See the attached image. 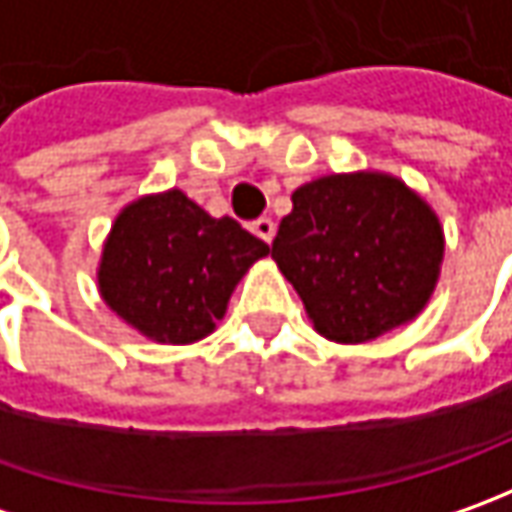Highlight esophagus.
Instances as JSON below:
<instances>
[{"mask_svg":"<svg viewBox=\"0 0 512 512\" xmlns=\"http://www.w3.org/2000/svg\"><path fill=\"white\" fill-rule=\"evenodd\" d=\"M253 233L262 239V242H273V236H276V225L270 222V219H259V222H253Z\"/></svg>","mask_w":512,"mask_h":512,"instance_id":"esophagus-1","label":"esophagus"}]
</instances>
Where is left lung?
Returning a JSON list of instances; mask_svg holds the SVG:
<instances>
[{
	"label": "left lung",
	"mask_w": 512,
	"mask_h": 512,
	"mask_svg": "<svg viewBox=\"0 0 512 512\" xmlns=\"http://www.w3.org/2000/svg\"><path fill=\"white\" fill-rule=\"evenodd\" d=\"M273 259L313 330L364 344L410 325L439 285L444 227L393 173H330L293 190Z\"/></svg>",
	"instance_id": "obj_1"
}]
</instances>
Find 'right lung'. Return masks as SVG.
Listing matches in <instances>:
<instances>
[{"label":"right lung","mask_w":512,"mask_h":512,"mask_svg":"<svg viewBox=\"0 0 512 512\" xmlns=\"http://www.w3.org/2000/svg\"><path fill=\"white\" fill-rule=\"evenodd\" d=\"M270 247L230 216H210L170 187L125 205L102 245V302L145 339L193 344L225 319L227 302Z\"/></svg>","instance_id":"right-lung-1"}]
</instances>
